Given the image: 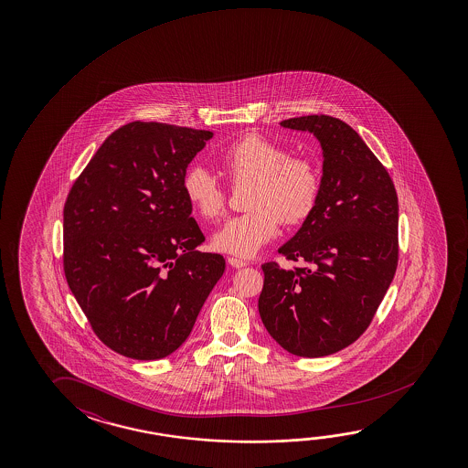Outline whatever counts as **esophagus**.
<instances>
[{
    "label": "esophagus",
    "instance_id": "esophagus-1",
    "mask_svg": "<svg viewBox=\"0 0 468 468\" xmlns=\"http://www.w3.org/2000/svg\"><path fill=\"white\" fill-rule=\"evenodd\" d=\"M229 264H230L231 268L239 269L245 268L248 262H246V261L243 260H238V258H229Z\"/></svg>",
    "mask_w": 468,
    "mask_h": 468
}]
</instances>
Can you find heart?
<instances>
[{
	"instance_id": "obj_1",
	"label": "heart",
	"mask_w": 468,
	"mask_h": 468,
	"mask_svg": "<svg viewBox=\"0 0 468 468\" xmlns=\"http://www.w3.org/2000/svg\"><path fill=\"white\" fill-rule=\"evenodd\" d=\"M220 163L235 186L250 185L246 214L237 215L215 231V250L251 258L276 238L281 218L287 225L305 222L322 192V173L308 156H291L285 146L261 133H248L227 146ZM183 191L191 207L206 220L220 217L227 191L210 169H187Z\"/></svg>"
}]
</instances>
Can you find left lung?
<instances>
[{"label":"left lung","instance_id":"8db88e82","mask_svg":"<svg viewBox=\"0 0 468 468\" xmlns=\"http://www.w3.org/2000/svg\"><path fill=\"white\" fill-rule=\"evenodd\" d=\"M310 132L323 150L320 199L279 248L300 268L262 264L261 320L300 357L337 353L367 330L399 264V197L391 177L359 133L331 115L281 122Z\"/></svg>","mask_w":468,"mask_h":468}]
</instances>
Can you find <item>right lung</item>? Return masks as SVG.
<instances>
[{"label":"right lung","instance_id":"obj_1","mask_svg":"<svg viewBox=\"0 0 468 468\" xmlns=\"http://www.w3.org/2000/svg\"><path fill=\"white\" fill-rule=\"evenodd\" d=\"M214 137L160 122L112 132L63 208V269L92 331L115 353L163 359L191 335L223 276L220 254L183 191L187 165Z\"/></svg>","mask_w":468,"mask_h":468}]
</instances>
